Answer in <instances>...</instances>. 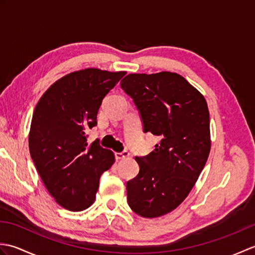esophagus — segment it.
Masks as SVG:
<instances>
[{
    "mask_svg": "<svg viewBox=\"0 0 255 255\" xmlns=\"http://www.w3.org/2000/svg\"><path fill=\"white\" fill-rule=\"evenodd\" d=\"M115 158L117 160H123L129 158V152L128 151H123V152H115Z\"/></svg>",
    "mask_w": 255,
    "mask_h": 255,
    "instance_id": "esophagus-1",
    "label": "esophagus"
}]
</instances>
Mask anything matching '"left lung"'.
Masks as SVG:
<instances>
[{
	"label": "left lung",
	"instance_id": "1",
	"mask_svg": "<svg viewBox=\"0 0 255 255\" xmlns=\"http://www.w3.org/2000/svg\"><path fill=\"white\" fill-rule=\"evenodd\" d=\"M121 86L137 106L143 131L160 138L152 152L136 156L140 170L127 182L128 205L141 217H160L187 197L207 162V103L177 73H131Z\"/></svg>",
	"mask_w": 255,
	"mask_h": 255
}]
</instances>
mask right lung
Listing matches in <instances>:
<instances>
[{
    "label": "right lung",
    "instance_id": "right-lung-1",
    "mask_svg": "<svg viewBox=\"0 0 255 255\" xmlns=\"http://www.w3.org/2000/svg\"><path fill=\"white\" fill-rule=\"evenodd\" d=\"M126 74L89 68L64 75L37 103L29 152L48 192L63 208L81 211L94 203L101 175L115 162L99 139L86 141L97 125L102 101Z\"/></svg>",
    "mask_w": 255,
    "mask_h": 255
}]
</instances>
